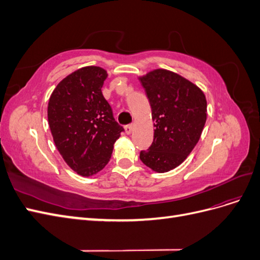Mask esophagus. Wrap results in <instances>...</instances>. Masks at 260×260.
Wrapping results in <instances>:
<instances>
[{"label":"esophagus","instance_id":"esophagus-1","mask_svg":"<svg viewBox=\"0 0 260 260\" xmlns=\"http://www.w3.org/2000/svg\"><path fill=\"white\" fill-rule=\"evenodd\" d=\"M124 131L127 135H130V133L133 131V124H128V125H124Z\"/></svg>","mask_w":260,"mask_h":260}]
</instances>
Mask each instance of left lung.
<instances>
[{"mask_svg":"<svg viewBox=\"0 0 260 260\" xmlns=\"http://www.w3.org/2000/svg\"><path fill=\"white\" fill-rule=\"evenodd\" d=\"M154 121V140L140 159L158 174L182 164L198 144L207 119L204 92L186 78L167 69L140 76Z\"/></svg>","mask_w":260,"mask_h":260,"instance_id":"obj_1","label":"left lung"}]
</instances>
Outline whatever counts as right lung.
I'll list each match as a JSON object with an SVG mask.
<instances>
[{"mask_svg":"<svg viewBox=\"0 0 260 260\" xmlns=\"http://www.w3.org/2000/svg\"><path fill=\"white\" fill-rule=\"evenodd\" d=\"M107 76L99 66L77 69L56 85L49 100L48 120L55 146L82 177L96 175L106 166L123 131L102 93Z\"/></svg>","mask_w":260,"mask_h":260,"instance_id":"add662e5","label":"right lung"}]
</instances>
